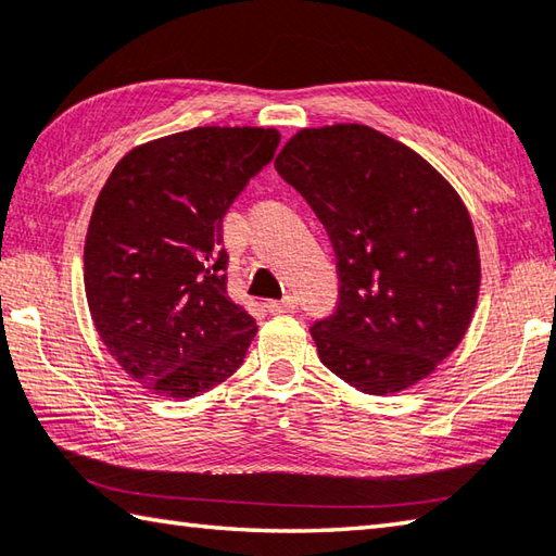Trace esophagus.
<instances>
[{"label":"esophagus","instance_id":"1","mask_svg":"<svg viewBox=\"0 0 556 556\" xmlns=\"http://www.w3.org/2000/svg\"><path fill=\"white\" fill-rule=\"evenodd\" d=\"M296 308V296L287 294L281 301H267V311L269 313H291Z\"/></svg>","mask_w":556,"mask_h":556}]
</instances>
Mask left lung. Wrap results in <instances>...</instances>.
Wrapping results in <instances>:
<instances>
[{
  "label": "left lung",
  "mask_w": 556,
  "mask_h": 556,
  "mask_svg": "<svg viewBox=\"0 0 556 556\" xmlns=\"http://www.w3.org/2000/svg\"><path fill=\"white\" fill-rule=\"evenodd\" d=\"M275 167L336 250L338 308L311 326L323 365L375 396L428 377L459 345L479 296V248L457 191L359 124L299 130Z\"/></svg>",
  "instance_id": "8db88e82"
}]
</instances>
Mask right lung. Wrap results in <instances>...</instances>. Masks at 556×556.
<instances>
[{
	"label": "right lung",
	"instance_id": "1",
	"mask_svg": "<svg viewBox=\"0 0 556 556\" xmlns=\"http://www.w3.org/2000/svg\"><path fill=\"white\" fill-rule=\"evenodd\" d=\"M277 146L275 128H191L130 150L99 191L87 304L146 389L191 399L245 362L257 326L228 299L224 216Z\"/></svg>",
	"mask_w": 556,
	"mask_h": 556
}]
</instances>
